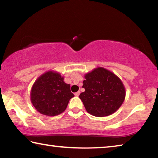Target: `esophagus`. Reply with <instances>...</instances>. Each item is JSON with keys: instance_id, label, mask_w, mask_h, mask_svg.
Listing matches in <instances>:
<instances>
[{"instance_id": "obj_1", "label": "esophagus", "mask_w": 158, "mask_h": 158, "mask_svg": "<svg viewBox=\"0 0 158 158\" xmlns=\"http://www.w3.org/2000/svg\"><path fill=\"white\" fill-rule=\"evenodd\" d=\"M79 94H80V91H78V92H77V93H74V95H75V96H79Z\"/></svg>"}]
</instances>
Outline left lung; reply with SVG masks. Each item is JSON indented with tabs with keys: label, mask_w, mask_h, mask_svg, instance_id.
Instances as JSON below:
<instances>
[{
	"label": "left lung",
	"mask_w": 158,
	"mask_h": 158,
	"mask_svg": "<svg viewBox=\"0 0 158 158\" xmlns=\"http://www.w3.org/2000/svg\"><path fill=\"white\" fill-rule=\"evenodd\" d=\"M79 98L88 113L97 117L111 115L118 109L125 98V88L118 77L107 69L98 67L84 75Z\"/></svg>",
	"instance_id": "left-lung-1"
}]
</instances>
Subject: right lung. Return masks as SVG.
I'll return each mask as SVG.
<instances>
[{
  "instance_id": "right-lung-1",
  "label": "right lung",
  "mask_w": 158,
  "mask_h": 158,
  "mask_svg": "<svg viewBox=\"0 0 158 158\" xmlns=\"http://www.w3.org/2000/svg\"><path fill=\"white\" fill-rule=\"evenodd\" d=\"M31 102L40 113L55 116L65 110L69 100L74 97L70 85L64 81V77L54 70L40 76L31 90Z\"/></svg>"
}]
</instances>
